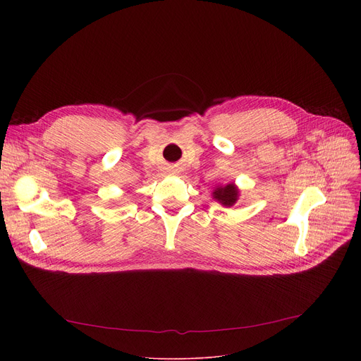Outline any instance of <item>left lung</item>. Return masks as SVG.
<instances>
[{"mask_svg": "<svg viewBox=\"0 0 361 361\" xmlns=\"http://www.w3.org/2000/svg\"><path fill=\"white\" fill-rule=\"evenodd\" d=\"M212 197L222 206L231 207L237 203V200L240 197V190L235 185V183H228L225 185H216L212 192Z\"/></svg>", "mask_w": 361, "mask_h": 361, "instance_id": "left-lung-1", "label": "left lung"}]
</instances>
